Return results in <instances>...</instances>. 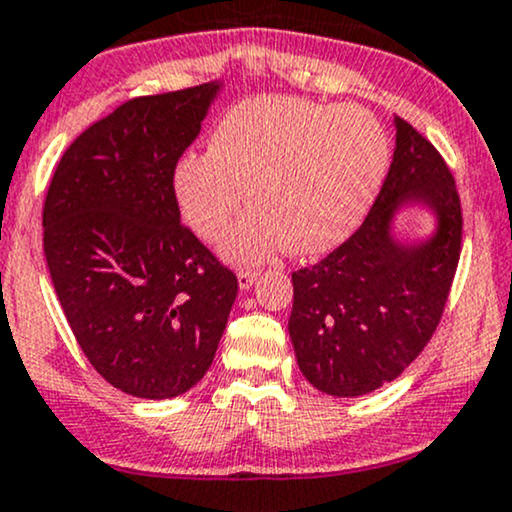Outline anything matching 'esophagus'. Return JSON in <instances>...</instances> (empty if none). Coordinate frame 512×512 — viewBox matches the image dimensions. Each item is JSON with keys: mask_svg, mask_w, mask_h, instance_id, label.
<instances>
[{"mask_svg": "<svg viewBox=\"0 0 512 512\" xmlns=\"http://www.w3.org/2000/svg\"><path fill=\"white\" fill-rule=\"evenodd\" d=\"M256 277H258V273L256 270H239L237 273V282H239V289H251V285H254L256 282Z\"/></svg>", "mask_w": 512, "mask_h": 512, "instance_id": "esophagus-1", "label": "esophagus"}]
</instances>
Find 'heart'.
<instances>
[{
    "label": "heart",
    "instance_id": "b5f03b06",
    "mask_svg": "<svg viewBox=\"0 0 512 512\" xmlns=\"http://www.w3.org/2000/svg\"><path fill=\"white\" fill-rule=\"evenodd\" d=\"M387 166V132L372 113L258 97L220 118L206 154L175 163L173 194L204 239H216L246 197L254 201L220 242L227 261L254 263L282 246L313 256L361 225Z\"/></svg>",
    "mask_w": 512,
    "mask_h": 512
}]
</instances>
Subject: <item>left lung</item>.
I'll use <instances>...</instances> for the list:
<instances>
[{
	"label": "left lung",
	"instance_id": "obj_1",
	"mask_svg": "<svg viewBox=\"0 0 512 512\" xmlns=\"http://www.w3.org/2000/svg\"><path fill=\"white\" fill-rule=\"evenodd\" d=\"M396 149L368 218L311 268L292 273L289 337L315 389L363 396L401 375L444 313L460 258L463 216L451 170L413 125L394 116ZM433 216L425 238L395 232L401 212Z\"/></svg>",
	"mask_w": 512,
	"mask_h": 512
}]
</instances>
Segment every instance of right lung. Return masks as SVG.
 Masks as SVG:
<instances>
[{"mask_svg":"<svg viewBox=\"0 0 512 512\" xmlns=\"http://www.w3.org/2000/svg\"><path fill=\"white\" fill-rule=\"evenodd\" d=\"M223 80L137 97L75 140L44 199V256L68 325L106 382L175 399L211 368L235 273L180 225L173 168Z\"/></svg>","mask_w":512,"mask_h":512,"instance_id":"obj_1","label":"right lung"}]
</instances>
